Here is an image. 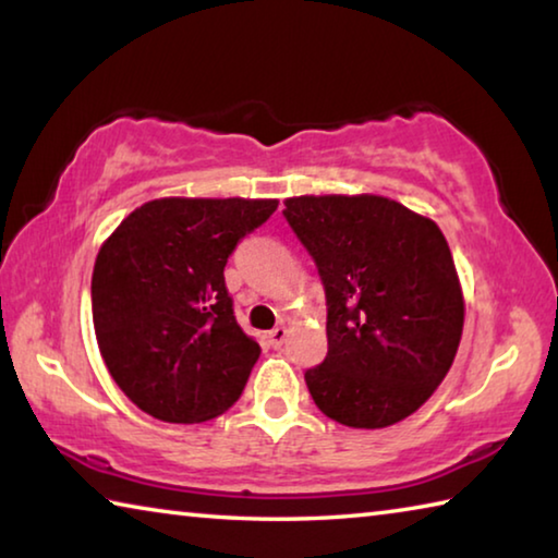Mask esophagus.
<instances>
[{
	"instance_id": "esophagus-1",
	"label": "esophagus",
	"mask_w": 558,
	"mask_h": 558,
	"mask_svg": "<svg viewBox=\"0 0 558 558\" xmlns=\"http://www.w3.org/2000/svg\"><path fill=\"white\" fill-rule=\"evenodd\" d=\"M286 337H288V329L286 327H276V329H270L268 332V342H270V347H282V342H286Z\"/></svg>"
}]
</instances>
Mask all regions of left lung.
Instances as JSON below:
<instances>
[{"instance_id": "left-lung-1", "label": "left lung", "mask_w": 558, "mask_h": 558, "mask_svg": "<svg viewBox=\"0 0 558 558\" xmlns=\"http://www.w3.org/2000/svg\"><path fill=\"white\" fill-rule=\"evenodd\" d=\"M327 298V356L305 372L327 418L386 428L426 403L450 372L465 300L438 223L376 194L286 199Z\"/></svg>"}]
</instances>
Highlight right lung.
<instances>
[{
  "label": "right lung",
  "mask_w": 558,
  "mask_h": 558,
  "mask_svg": "<svg viewBox=\"0 0 558 558\" xmlns=\"http://www.w3.org/2000/svg\"><path fill=\"white\" fill-rule=\"evenodd\" d=\"M278 199L140 206L100 245L90 280L100 356L122 393L165 423H202L239 401L260 347L239 327L226 260Z\"/></svg>",
  "instance_id": "right-lung-1"
}]
</instances>
